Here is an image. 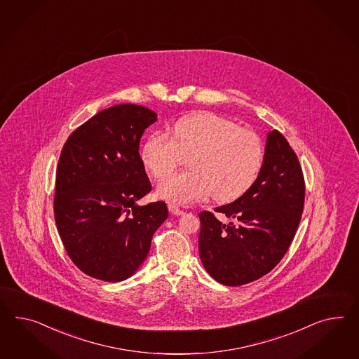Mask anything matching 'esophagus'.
<instances>
[{"instance_id": "esophagus-1", "label": "esophagus", "mask_w": 359, "mask_h": 359, "mask_svg": "<svg viewBox=\"0 0 359 359\" xmlns=\"http://www.w3.org/2000/svg\"><path fill=\"white\" fill-rule=\"evenodd\" d=\"M168 210H170V213L174 214V215H183V214H184V212H183L182 209H179V208L174 204L168 205Z\"/></svg>"}]
</instances>
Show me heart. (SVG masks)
Here are the masks:
<instances>
[{"mask_svg": "<svg viewBox=\"0 0 359 359\" xmlns=\"http://www.w3.org/2000/svg\"><path fill=\"white\" fill-rule=\"evenodd\" d=\"M174 138L158 130L141 149L146 168L162 179L189 158L191 170L171 175L158 185V194L175 204H194L214 194L230 201L244 194L262 171L265 149L251 129L212 112L177 120Z\"/></svg>", "mask_w": 359, "mask_h": 359, "instance_id": "heart-1", "label": "heart"}]
</instances>
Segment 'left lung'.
<instances>
[{
    "instance_id": "8db88e82",
    "label": "left lung",
    "mask_w": 359,
    "mask_h": 359,
    "mask_svg": "<svg viewBox=\"0 0 359 359\" xmlns=\"http://www.w3.org/2000/svg\"><path fill=\"white\" fill-rule=\"evenodd\" d=\"M304 179L298 156L278 130L266 136L257 179L231 204L200 213L198 251L206 271L226 286L262 278L281 262L301 222Z\"/></svg>"
}]
</instances>
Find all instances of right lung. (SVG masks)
I'll list each match as a JSON object with an SVG mask.
<instances>
[{"label":"right lung","instance_id":"obj_1","mask_svg":"<svg viewBox=\"0 0 359 359\" xmlns=\"http://www.w3.org/2000/svg\"><path fill=\"white\" fill-rule=\"evenodd\" d=\"M155 121L146 107L115 104L77 128L61 150L55 221L72 262L97 280L133 276L168 217L163 201L137 204L151 191L140 141Z\"/></svg>","mask_w":359,"mask_h":359}]
</instances>
